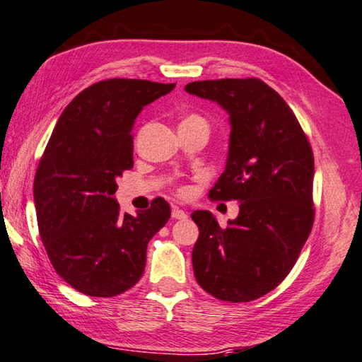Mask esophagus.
I'll list each match as a JSON object with an SVG mask.
<instances>
[{
	"label": "esophagus",
	"instance_id": "1",
	"mask_svg": "<svg viewBox=\"0 0 362 362\" xmlns=\"http://www.w3.org/2000/svg\"><path fill=\"white\" fill-rule=\"evenodd\" d=\"M172 217H173V219L184 221V219H187V213H186V211H182V209L175 206V208L172 209Z\"/></svg>",
	"mask_w": 362,
	"mask_h": 362
}]
</instances>
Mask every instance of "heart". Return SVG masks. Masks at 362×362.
I'll return each mask as SVG.
<instances>
[{
  "label": "heart",
  "mask_w": 362,
  "mask_h": 362,
  "mask_svg": "<svg viewBox=\"0 0 362 362\" xmlns=\"http://www.w3.org/2000/svg\"><path fill=\"white\" fill-rule=\"evenodd\" d=\"M195 122H206V119H204L202 115H199V113H189L182 118L181 124H195ZM206 124H208V122H206Z\"/></svg>",
  "instance_id": "b5f03b06"
}]
</instances>
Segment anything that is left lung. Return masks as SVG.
Listing matches in <instances>:
<instances>
[{
    "label": "left lung",
    "instance_id": "1",
    "mask_svg": "<svg viewBox=\"0 0 362 362\" xmlns=\"http://www.w3.org/2000/svg\"><path fill=\"white\" fill-rule=\"evenodd\" d=\"M184 90L230 115L227 165L209 199L240 202L225 228L209 211L192 213L200 230L194 274L221 301H254L287 277L310 235V143L287 102L262 80H202Z\"/></svg>",
    "mask_w": 362,
    "mask_h": 362
}]
</instances>
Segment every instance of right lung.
<instances>
[{
  "label": "right lung",
  "mask_w": 362,
  "mask_h": 362,
  "mask_svg": "<svg viewBox=\"0 0 362 362\" xmlns=\"http://www.w3.org/2000/svg\"><path fill=\"white\" fill-rule=\"evenodd\" d=\"M175 83L110 78L64 108L34 176L39 235L54 271L80 293L121 295L140 281L151 238L170 219L156 199L137 216L121 213L117 180L134 167L132 129L143 107Z\"/></svg>",
  "instance_id": "right-lung-1"
}]
</instances>
